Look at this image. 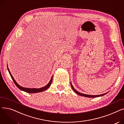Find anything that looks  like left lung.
Masks as SVG:
<instances>
[{
  "mask_svg": "<svg viewBox=\"0 0 124 124\" xmlns=\"http://www.w3.org/2000/svg\"><path fill=\"white\" fill-rule=\"evenodd\" d=\"M71 87H72V89L73 90L74 92L76 93H77V94H78V95H81V96H85V97H91V98H93V97H96L101 96H103V95H104L108 93H104V94H100V95H88V94H83V93H79L78 92H77V91L76 90H75V89H74V88L73 87V85H72V83H71Z\"/></svg>",
  "mask_w": 124,
  "mask_h": 124,
  "instance_id": "1",
  "label": "left lung"
}]
</instances>
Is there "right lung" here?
<instances>
[{
  "mask_svg": "<svg viewBox=\"0 0 124 124\" xmlns=\"http://www.w3.org/2000/svg\"><path fill=\"white\" fill-rule=\"evenodd\" d=\"M8 72L10 74V75L12 79L13 80V81H14V83H15L16 85L19 89H21L23 91V92H25L26 93H40V92H43V91L46 90L47 89H48V88H49V87L50 86L51 84L52 83V79H53V77L52 76L51 77V79L50 80V81H49V82L48 83V84H47V85H46V86L43 87H41V88H25V87H23L21 86H20L19 85V84H18V83L16 81V80H15V79L14 78V77H13V76H12L11 73L10 72V71L8 69Z\"/></svg>",
  "mask_w": 124,
  "mask_h": 124,
  "instance_id": "obj_1",
  "label": "right lung"
}]
</instances>
